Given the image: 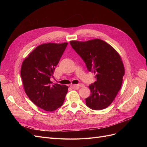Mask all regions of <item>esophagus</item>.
Listing matches in <instances>:
<instances>
[{
    "mask_svg": "<svg viewBox=\"0 0 147 147\" xmlns=\"http://www.w3.org/2000/svg\"><path fill=\"white\" fill-rule=\"evenodd\" d=\"M84 86V84H71V87L73 89H79L80 87H83Z\"/></svg>",
    "mask_w": 147,
    "mask_h": 147,
    "instance_id": "esophagus-1",
    "label": "esophagus"
}]
</instances>
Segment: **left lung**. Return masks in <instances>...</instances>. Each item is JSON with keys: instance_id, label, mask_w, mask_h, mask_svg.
Here are the masks:
<instances>
[{"instance_id": "8db88e82", "label": "left lung", "mask_w": 147, "mask_h": 147, "mask_svg": "<svg viewBox=\"0 0 147 147\" xmlns=\"http://www.w3.org/2000/svg\"><path fill=\"white\" fill-rule=\"evenodd\" d=\"M69 43L89 71L95 74L96 81L89 86L91 94L86 98V105L95 110L106 109L121 87L125 71L120 55L110 45L99 38Z\"/></svg>"}]
</instances>
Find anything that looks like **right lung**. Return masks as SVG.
<instances>
[{
    "mask_svg": "<svg viewBox=\"0 0 147 147\" xmlns=\"http://www.w3.org/2000/svg\"><path fill=\"white\" fill-rule=\"evenodd\" d=\"M67 45V42L42 44L22 62L21 77L26 94L45 111H53L59 108L68 92L67 86L52 84L50 80Z\"/></svg>",
    "mask_w": 147,
    "mask_h": 147,
    "instance_id": "obj_1",
    "label": "right lung"
}]
</instances>
